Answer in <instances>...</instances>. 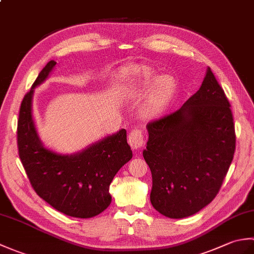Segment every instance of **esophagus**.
Here are the masks:
<instances>
[{"label":"esophagus","instance_id":"34e87169","mask_svg":"<svg viewBox=\"0 0 254 254\" xmlns=\"http://www.w3.org/2000/svg\"><path fill=\"white\" fill-rule=\"evenodd\" d=\"M128 144L133 149H137L141 148L144 144V134L142 130H138V128H135V130H132L128 134Z\"/></svg>","mask_w":254,"mask_h":254}]
</instances>
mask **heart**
<instances>
[{
  "label": "heart",
  "instance_id": "heart-1",
  "mask_svg": "<svg viewBox=\"0 0 254 254\" xmlns=\"http://www.w3.org/2000/svg\"><path fill=\"white\" fill-rule=\"evenodd\" d=\"M132 84L128 87V91L132 95H142L150 86L155 83L143 106V115L147 118H153L163 111L169 104L177 90L176 79L165 75L156 79L157 75L152 67L146 65L134 66L131 71Z\"/></svg>",
  "mask_w": 254,
  "mask_h": 254
}]
</instances>
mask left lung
<instances>
[{
	"mask_svg": "<svg viewBox=\"0 0 254 254\" xmlns=\"http://www.w3.org/2000/svg\"><path fill=\"white\" fill-rule=\"evenodd\" d=\"M146 127L154 208L169 218L197 213L217 195L236 149L230 104L210 68L180 109Z\"/></svg>",
	"mask_w": 254,
	"mask_h": 254,
	"instance_id": "left-lung-1",
	"label": "left lung"
}]
</instances>
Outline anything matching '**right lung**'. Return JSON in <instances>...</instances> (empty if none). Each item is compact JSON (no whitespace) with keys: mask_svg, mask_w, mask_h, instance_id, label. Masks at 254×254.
Here are the masks:
<instances>
[{"mask_svg":"<svg viewBox=\"0 0 254 254\" xmlns=\"http://www.w3.org/2000/svg\"><path fill=\"white\" fill-rule=\"evenodd\" d=\"M56 64L50 61L42 68L21 101L17 122L18 155L38 195L67 216L89 218L110 205V183L119 169L132 158V150L124 128L71 156L44 147L32 121L31 99L34 88L44 82Z\"/></svg>","mask_w":254,"mask_h":254,"instance_id":"add662e5","label":"right lung"}]
</instances>
